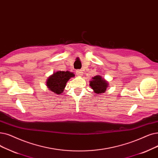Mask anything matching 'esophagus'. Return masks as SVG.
I'll return each instance as SVG.
<instances>
[{
	"mask_svg": "<svg viewBox=\"0 0 158 158\" xmlns=\"http://www.w3.org/2000/svg\"><path fill=\"white\" fill-rule=\"evenodd\" d=\"M82 73H83V72H82L81 70H77L76 71V74L77 75H78V76H81V75H82Z\"/></svg>",
	"mask_w": 158,
	"mask_h": 158,
	"instance_id": "esophagus-1",
	"label": "esophagus"
}]
</instances>
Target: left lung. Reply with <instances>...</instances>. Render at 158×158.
<instances>
[{
	"label": "left lung",
	"mask_w": 158,
	"mask_h": 158,
	"mask_svg": "<svg viewBox=\"0 0 158 158\" xmlns=\"http://www.w3.org/2000/svg\"><path fill=\"white\" fill-rule=\"evenodd\" d=\"M90 86L95 94H101L105 92L108 83L100 75H95L94 77H92V80L90 81Z\"/></svg>",
	"instance_id": "8db88e82"
}]
</instances>
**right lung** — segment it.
<instances>
[{"label":"right lung","instance_id":"add662e5","mask_svg":"<svg viewBox=\"0 0 158 158\" xmlns=\"http://www.w3.org/2000/svg\"><path fill=\"white\" fill-rule=\"evenodd\" d=\"M74 75L69 71H58L48 77L46 81V86L54 94H60L63 92L68 81L74 77Z\"/></svg>","mask_w":158,"mask_h":158}]
</instances>
